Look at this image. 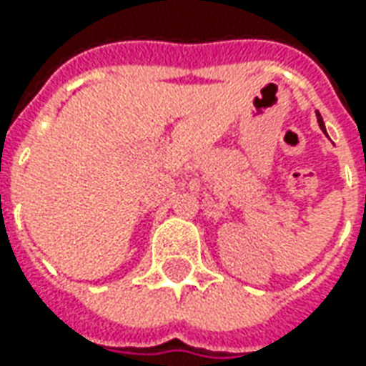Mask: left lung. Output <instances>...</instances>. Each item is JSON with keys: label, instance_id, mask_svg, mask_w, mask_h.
Returning <instances> with one entry per match:
<instances>
[{"label": "left lung", "instance_id": "left-lung-1", "mask_svg": "<svg viewBox=\"0 0 366 366\" xmlns=\"http://www.w3.org/2000/svg\"><path fill=\"white\" fill-rule=\"evenodd\" d=\"M317 114V124H320V128H322V132H326V126H324V120H322V116H320V112Z\"/></svg>", "mask_w": 366, "mask_h": 366}]
</instances>
